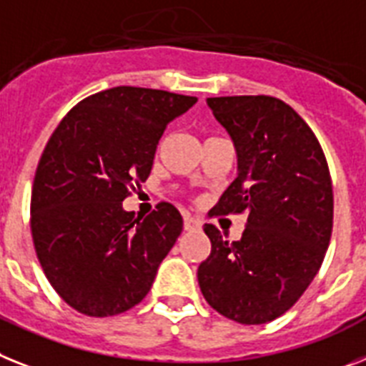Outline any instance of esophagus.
Listing matches in <instances>:
<instances>
[{"label":"esophagus","instance_id":"obj_1","mask_svg":"<svg viewBox=\"0 0 366 366\" xmlns=\"http://www.w3.org/2000/svg\"><path fill=\"white\" fill-rule=\"evenodd\" d=\"M201 221L195 219V217L192 216H184V229L186 230H199L201 229Z\"/></svg>","mask_w":366,"mask_h":366}]
</instances>
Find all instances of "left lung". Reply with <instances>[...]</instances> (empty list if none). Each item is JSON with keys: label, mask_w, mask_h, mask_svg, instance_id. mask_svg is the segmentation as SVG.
I'll use <instances>...</instances> for the list:
<instances>
[{"label": "left lung", "mask_w": 366, "mask_h": 366, "mask_svg": "<svg viewBox=\"0 0 366 366\" xmlns=\"http://www.w3.org/2000/svg\"><path fill=\"white\" fill-rule=\"evenodd\" d=\"M234 143L238 174L212 214H247L238 242L204 225L212 251L197 269L208 305L238 324H266L311 285L333 229V188L322 147L273 97L208 98Z\"/></svg>", "instance_id": "8db88e82"}]
</instances>
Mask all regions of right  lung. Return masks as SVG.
Segmentation results:
<instances>
[{
	"mask_svg": "<svg viewBox=\"0 0 366 366\" xmlns=\"http://www.w3.org/2000/svg\"><path fill=\"white\" fill-rule=\"evenodd\" d=\"M195 102L122 85L81 100L51 134L33 182V244L55 292L81 315L137 305L182 232L173 204L141 219L122 201L149 178L169 122Z\"/></svg>",
	"mask_w": 366,
	"mask_h": 366,
	"instance_id": "obj_1",
	"label": "right lung"
}]
</instances>
